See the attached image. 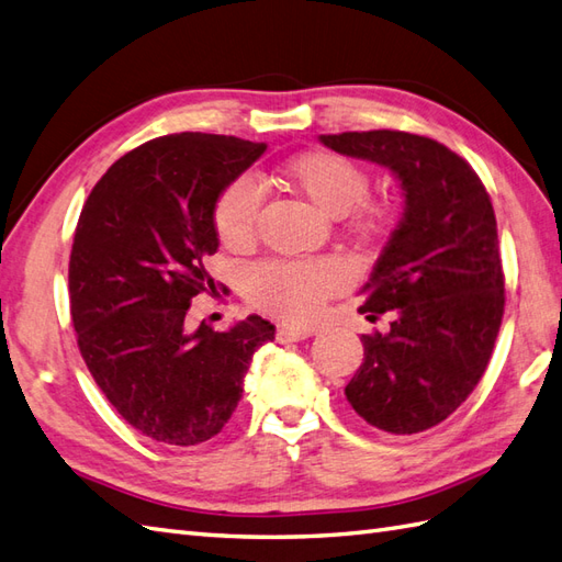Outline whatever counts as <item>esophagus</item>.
<instances>
[{
    "mask_svg": "<svg viewBox=\"0 0 562 562\" xmlns=\"http://www.w3.org/2000/svg\"><path fill=\"white\" fill-rule=\"evenodd\" d=\"M276 335L280 342H302V340H306V337L316 335V328H294V325H280Z\"/></svg>",
    "mask_w": 562,
    "mask_h": 562,
    "instance_id": "esophagus-1",
    "label": "esophagus"
}]
</instances>
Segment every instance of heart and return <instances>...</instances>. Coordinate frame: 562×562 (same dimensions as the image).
I'll return each instance as SVG.
<instances>
[{"instance_id": "heart-1", "label": "heart", "mask_w": 562, "mask_h": 562, "mask_svg": "<svg viewBox=\"0 0 562 562\" xmlns=\"http://www.w3.org/2000/svg\"><path fill=\"white\" fill-rule=\"evenodd\" d=\"M290 184L328 215L355 212V225L361 232L383 227L387 205L363 201L369 193L367 169L335 150H313L290 160L284 167ZM263 193L256 179L244 175L222 189L215 201L213 222L220 241L229 249H244L256 237ZM347 284V268L335 258L282 260L270 258L249 270L246 296L270 316L290 323L316 318L323 304Z\"/></svg>"}]
</instances>
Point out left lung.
Instances as JSON below:
<instances>
[{"label":"left lung","instance_id":"left-lung-1","mask_svg":"<svg viewBox=\"0 0 562 562\" xmlns=\"http://www.w3.org/2000/svg\"><path fill=\"white\" fill-rule=\"evenodd\" d=\"M323 146L387 167L404 213L375 260L369 321L390 313V333L361 335L363 363L345 395L363 422L395 436L438 426L484 375L505 308V276L491 195L464 158L407 132H345Z\"/></svg>","mask_w":562,"mask_h":562}]
</instances>
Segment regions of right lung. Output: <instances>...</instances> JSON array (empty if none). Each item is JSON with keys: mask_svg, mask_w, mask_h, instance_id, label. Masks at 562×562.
Segmentation results:
<instances>
[{"mask_svg": "<svg viewBox=\"0 0 562 562\" xmlns=\"http://www.w3.org/2000/svg\"><path fill=\"white\" fill-rule=\"evenodd\" d=\"M266 143L172 134L122 155L90 191L69 258L76 342L90 375L138 434L172 448L217 436L244 393L254 351L276 325L187 330L193 296L213 292L215 201Z\"/></svg>", "mask_w": 562, "mask_h": 562, "instance_id": "obj_1", "label": "right lung"}]
</instances>
